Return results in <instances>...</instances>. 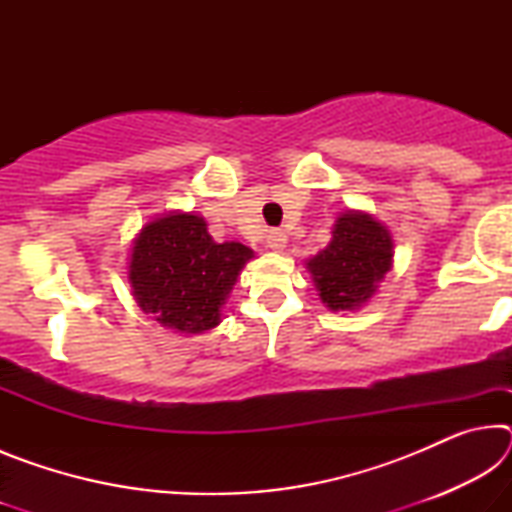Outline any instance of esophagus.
I'll return each mask as SVG.
<instances>
[{"instance_id":"1","label":"esophagus","mask_w":512,"mask_h":512,"mask_svg":"<svg viewBox=\"0 0 512 512\" xmlns=\"http://www.w3.org/2000/svg\"><path fill=\"white\" fill-rule=\"evenodd\" d=\"M287 235H284L282 230H271L266 235V248H271V250H275V253H282L284 248H287Z\"/></svg>"}]
</instances>
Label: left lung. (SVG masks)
Instances as JSON below:
<instances>
[{"label":"left lung","mask_w":512,"mask_h":512,"mask_svg":"<svg viewBox=\"0 0 512 512\" xmlns=\"http://www.w3.org/2000/svg\"><path fill=\"white\" fill-rule=\"evenodd\" d=\"M395 244L391 230L363 210L336 216L332 239L305 266L318 298L332 311H357L375 296L393 268Z\"/></svg>","instance_id":"1"}]
</instances>
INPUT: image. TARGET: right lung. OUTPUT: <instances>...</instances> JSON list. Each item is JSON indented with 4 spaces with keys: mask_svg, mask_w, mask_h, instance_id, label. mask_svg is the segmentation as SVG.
Masks as SVG:
<instances>
[{
    "mask_svg": "<svg viewBox=\"0 0 512 512\" xmlns=\"http://www.w3.org/2000/svg\"><path fill=\"white\" fill-rule=\"evenodd\" d=\"M253 250L239 241L216 244L201 214L171 210L137 232L128 257V284L144 314L192 336L221 323L225 300Z\"/></svg>",
    "mask_w": 512,
    "mask_h": 512,
    "instance_id": "obj_1",
    "label": "right lung"
}]
</instances>
